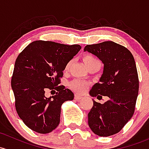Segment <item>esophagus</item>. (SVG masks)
<instances>
[{
    "label": "esophagus",
    "mask_w": 149,
    "mask_h": 149,
    "mask_svg": "<svg viewBox=\"0 0 149 149\" xmlns=\"http://www.w3.org/2000/svg\"><path fill=\"white\" fill-rule=\"evenodd\" d=\"M74 98L76 100V101H79L80 99H81V98H82V96H81V95H79L78 94H75Z\"/></svg>",
    "instance_id": "34e87169"
}]
</instances>
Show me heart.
<instances>
[{
    "mask_svg": "<svg viewBox=\"0 0 149 149\" xmlns=\"http://www.w3.org/2000/svg\"><path fill=\"white\" fill-rule=\"evenodd\" d=\"M84 61L85 63L87 68L90 67L91 65H93V64L97 63H100L99 61H98L95 56H92V55H86V56H84ZM70 65V62L67 63L66 66H65V70H67L68 68H69ZM70 86L73 91H74L81 93H83V92H84L86 90L88 86V83H87L86 81H83V80L76 79L70 82Z\"/></svg>",
    "mask_w": 149,
    "mask_h": 149,
    "instance_id": "obj_1",
    "label": "heart"
}]
</instances>
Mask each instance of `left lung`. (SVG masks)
I'll return each instance as SVG.
<instances>
[{
	"label": "left lung",
	"instance_id": "1",
	"mask_svg": "<svg viewBox=\"0 0 149 149\" xmlns=\"http://www.w3.org/2000/svg\"><path fill=\"white\" fill-rule=\"evenodd\" d=\"M84 51L96 56L104 65L99 81L89 93L97 98L102 95L109 98L103 104L93 100L88 114L89 127L99 136H112L119 132L134 113L139 88L135 60L126 47L113 41L87 45Z\"/></svg>",
	"mask_w": 149,
	"mask_h": 149
}]
</instances>
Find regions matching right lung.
I'll return each mask as SVG.
<instances>
[{
	"label": "right lung",
	"mask_w": 149,
	"mask_h": 149,
	"mask_svg": "<svg viewBox=\"0 0 149 149\" xmlns=\"http://www.w3.org/2000/svg\"><path fill=\"white\" fill-rule=\"evenodd\" d=\"M80 45L36 40L18 55L11 79L18 115L29 128L48 134L60 123L61 105L74 94L61 84L67 63L81 50ZM57 90L46 97L45 91Z\"/></svg>",
	"instance_id": "1"
}]
</instances>
